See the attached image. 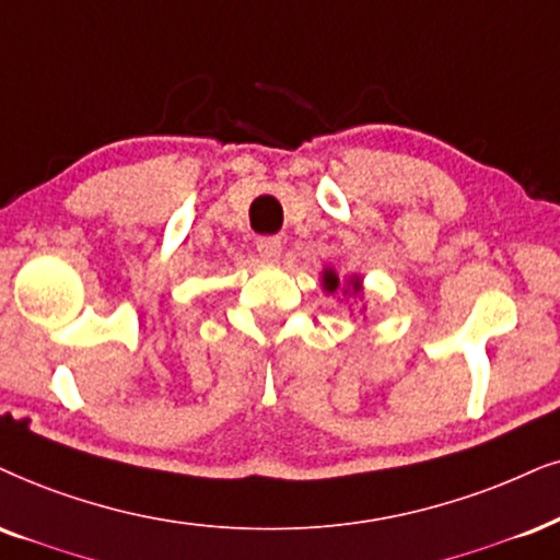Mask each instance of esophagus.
I'll return each mask as SVG.
<instances>
[{
	"mask_svg": "<svg viewBox=\"0 0 560 560\" xmlns=\"http://www.w3.org/2000/svg\"><path fill=\"white\" fill-rule=\"evenodd\" d=\"M258 256L264 264H279V258H281L279 237H260L258 240Z\"/></svg>",
	"mask_w": 560,
	"mask_h": 560,
	"instance_id": "1",
	"label": "esophagus"
}]
</instances>
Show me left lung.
Here are the masks:
<instances>
[{
	"label": "left lung",
	"mask_w": 560,
	"mask_h": 560,
	"mask_svg": "<svg viewBox=\"0 0 560 560\" xmlns=\"http://www.w3.org/2000/svg\"><path fill=\"white\" fill-rule=\"evenodd\" d=\"M320 287L323 292L328 294H336L341 292L343 296H351V300H364V276L359 273H351L346 276V279H338V271L336 268H323V276H320Z\"/></svg>",
	"instance_id": "obj_1"
}]
</instances>
